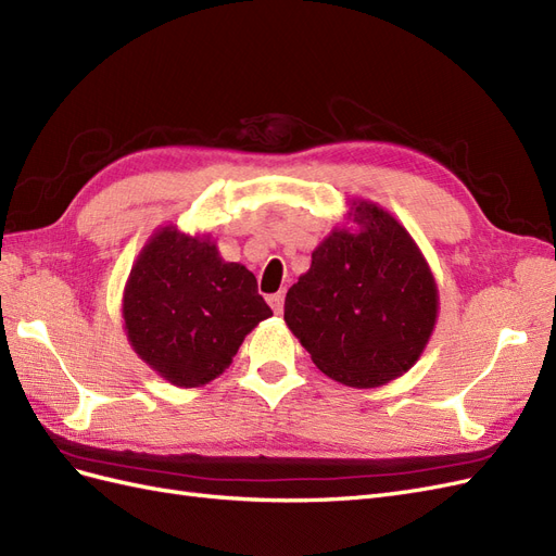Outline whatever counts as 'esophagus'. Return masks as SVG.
Listing matches in <instances>:
<instances>
[{
	"instance_id": "esophagus-1",
	"label": "esophagus",
	"mask_w": 556,
	"mask_h": 556,
	"mask_svg": "<svg viewBox=\"0 0 556 556\" xmlns=\"http://www.w3.org/2000/svg\"><path fill=\"white\" fill-rule=\"evenodd\" d=\"M268 304H271V308L280 315L282 308H285V292H276V294L268 296Z\"/></svg>"
}]
</instances>
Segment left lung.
Masks as SVG:
<instances>
[{
  "instance_id": "obj_1",
  "label": "left lung",
  "mask_w": 556,
  "mask_h": 556,
  "mask_svg": "<svg viewBox=\"0 0 556 556\" xmlns=\"http://www.w3.org/2000/svg\"><path fill=\"white\" fill-rule=\"evenodd\" d=\"M313 250L285 296V323L313 364L357 390L380 387L422 355L439 317V288L408 229L366 199Z\"/></svg>"
}]
</instances>
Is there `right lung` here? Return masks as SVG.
Here are the masks:
<instances>
[{"mask_svg":"<svg viewBox=\"0 0 556 556\" xmlns=\"http://www.w3.org/2000/svg\"><path fill=\"white\" fill-rule=\"evenodd\" d=\"M271 315L243 264L225 262L211 233L190 237L176 225L148 239L123 294L129 345L176 387L220 376L245 336Z\"/></svg>","mask_w":556,"mask_h":556,"instance_id":"add662e5","label":"right lung"}]
</instances>
